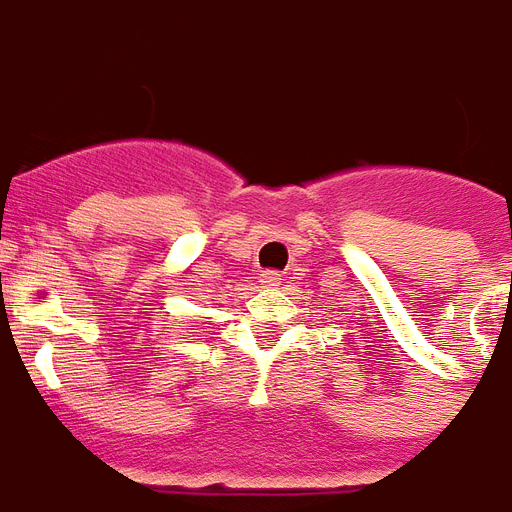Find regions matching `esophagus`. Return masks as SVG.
<instances>
[{
    "label": "esophagus",
    "instance_id": "esophagus-1",
    "mask_svg": "<svg viewBox=\"0 0 512 512\" xmlns=\"http://www.w3.org/2000/svg\"><path fill=\"white\" fill-rule=\"evenodd\" d=\"M257 281L263 286H278L281 284V273H276V270H263V273L257 276Z\"/></svg>",
    "mask_w": 512,
    "mask_h": 512
}]
</instances>
